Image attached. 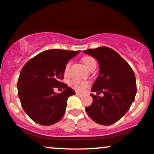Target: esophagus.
<instances>
[{
    "instance_id": "1",
    "label": "esophagus",
    "mask_w": 154,
    "mask_h": 154,
    "mask_svg": "<svg viewBox=\"0 0 154 154\" xmlns=\"http://www.w3.org/2000/svg\"><path fill=\"white\" fill-rule=\"evenodd\" d=\"M75 94H76L77 96H80V97H82V96H84L83 93H79V92H76V93H75Z\"/></svg>"
}]
</instances>
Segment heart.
I'll list each match as a JSON object with an SVG mask.
<instances>
[{
    "label": "heart",
    "mask_w": 154,
    "mask_h": 154,
    "mask_svg": "<svg viewBox=\"0 0 154 154\" xmlns=\"http://www.w3.org/2000/svg\"><path fill=\"white\" fill-rule=\"evenodd\" d=\"M82 61H83L84 64L85 66L88 68V69H90L93 65H96V61L93 58L90 56H85L82 58ZM71 61H68L66 63L65 67H64V73L67 74L69 70V68L71 66ZM71 86L75 90H76L77 91H82L85 88H86L88 86V82H81V81L78 80H73L71 82Z\"/></svg>",
    "instance_id": "1"
}]
</instances>
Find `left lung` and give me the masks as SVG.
Here are the masks:
<instances>
[{
	"mask_svg": "<svg viewBox=\"0 0 154 154\" xmlns=\"http://www.w3.org/2000/svg\"><path fill=\"white\" fill-rule=\"evenodd\" d=\"M84 53L96 58L99 65V75L92 91L104 94L102 97L90 94L93 103L85 107L87 113L98 124H114L134 102L136 94L135 74L124 58L109 47L89 49Z\"/></svg>",
	"mask_w": 154,
	"mask_h": 154,
	"instance_id": "left-lung-1",
	"label": "left lung"
}]
</instances>
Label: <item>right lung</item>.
I'll list each match as a JSON object with an SVG mask.
<instances>
[{
    "instance_id": "right-lung-1",
    "label": "right lung",
    "mask_w": 154,
    "mask_h": 154,
    "mask_svg": "<svg viewBox=\"0 0 154 154\" xmlns=\"http://www.w3.org/2000/svg\"><path fill=\"white\" fill-rule=\"evenodd\" d=\"M79 53V50H45L22 68L17 85L18 97L25 112L35 122L51 125L64 116L68 98L75 93L60 80L64 78L66 63ZM55 87L64 90L57 94L54 92Z\"/></svg>"
}]
</instances>
